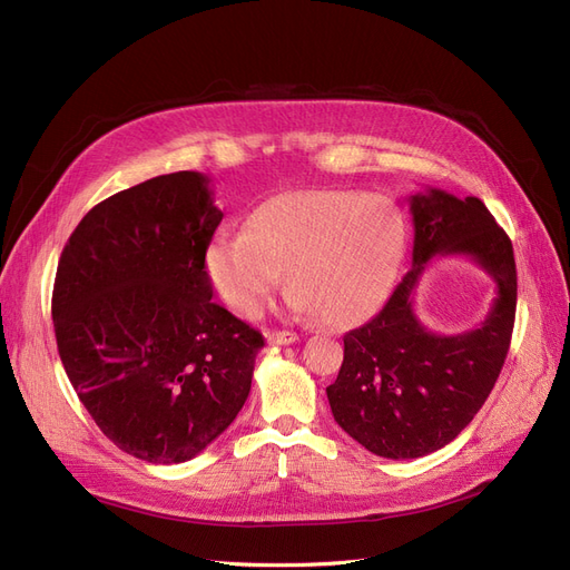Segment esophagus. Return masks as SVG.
<instances>
[{"label": "esophagus", "mask_w": 570, "mask_h": 570, "mask_svg": "<svg viewBox=\"0 0 570 570\" xmlns=\"http://www.w3.org/2000/svg\"><path fill=\"white\" fill-rule=\"evenodd\" d=\"M267 343L269 345H293V343H298V333H293V331H272V333H267Z\"/></svg>", "instance_id": "esophagus-1"}]
</instances>
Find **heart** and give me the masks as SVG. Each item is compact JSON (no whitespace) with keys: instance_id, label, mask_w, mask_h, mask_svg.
<instances>
[{"instance_id":"heart-1","label":"heart","mask_w":570,"mask_h":570,"mask_svg":"<svg viewBox=\"0 0 570 570\" xmlns=\"http://www.w3.org/2000/svg\"><path fill=\"white\" fill-rule=\"evenodd\" d=\"M399 208L356 189H291L250 214L248 229L225 232L206 250L220 301L242 317L258 314L284 279L291 307L333 326H352L381 307L404 256Z\"/></svg>"}]
</instances>
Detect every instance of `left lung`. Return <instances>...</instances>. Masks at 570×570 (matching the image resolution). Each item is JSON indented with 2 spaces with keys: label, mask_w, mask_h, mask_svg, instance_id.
Returning <instances> with one entry per match:
<instances>
[{
  "label": "left lung",
  "mask_w": 570,
  "mask_h": 570,
  "mask_svg": "<svg viewBox=\"0 0 570 570\" xmlns=\"http://www.w3.org/2000/svg\"><path fill=\"white\" fill-rule=\"evenodd\" d=\"M409 204L411 269L368 324L345 333L341 373L326 387L335 423L390 460L444 449L472 423L508 356L517 312L512 242L483 202L428 187ZM444 255L470 257L497 282L488 320L455 336L430 332L412 307L424 267Z\"/></svg>",
  "instance_id": "1"
}]
</instances>
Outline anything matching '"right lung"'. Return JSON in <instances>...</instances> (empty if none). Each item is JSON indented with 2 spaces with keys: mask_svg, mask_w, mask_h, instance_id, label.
Segmentation results:
<instances>
[{
  "mask_svg": "<svg viewBox=\"0 0 570 570\" xmlns=\"http://www.w3.org/2000/svg\"><path fill=\"white\" fill-rule=\"evenodd\" d=\"M220 220L208 176H157L94 206L58 261L51 317L79 402L155 465L193 460L232 425L265 345L210 301Z\"/></svg>",
  "mask_w": 570,
  "mask_h": 570,
  "instance_id": "right-lung-1",
  "label": "right lung"
}]
</instances>
